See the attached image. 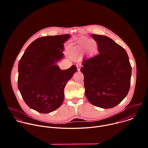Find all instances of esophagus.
Wrapping results in <instances>:
<instances>
[{"label": "esophagus", "instance_id": "34e87169", "mask_svg": "<svg viewBox=\"0 0 148 148\" xmlns=\"http://www.w3.org/2000/svg\"><path fill=\"white\" fill-rule=\"evenodd\" d=\"M81 64H77V70L78 71H79L80 70V69H81Z\"/></svg>", "mask_w": 148, "mask_h": 148}]
</instances>
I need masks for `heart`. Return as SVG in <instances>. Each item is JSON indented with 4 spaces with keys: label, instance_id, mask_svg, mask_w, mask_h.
<instances>
[{
    "label": "heart",
    "instance_id": "b5f03b06",
    "mask_svg": "<svg viewBox=\"0 0 148 148\" xmlns=\"http://www.w3.org/2000/svg\"><path fill=\"white\" fill-rule=\"evenodd\" d=\"M97 46V43L93 40H90L87 38H83L80 40L76 46L73 49L74 55L78 56L81 52L86 50L87 47V49L90 52L93 51Z\"/></svg>",
    "mask_w": 148,
    "mask_h": 148
}]
</instances>
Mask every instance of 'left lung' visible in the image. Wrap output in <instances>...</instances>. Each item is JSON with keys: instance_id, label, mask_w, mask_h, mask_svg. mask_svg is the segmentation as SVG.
Returning <instances> with one entry per match:
<instances>
[{"instance_id": "1", "label": "left lung", "mask_w": 148, "mask_h": 148, "mask_svg": "<svg viewBox=\"0 0 148 148\" xmlns=\"http://www.w3.org/2000/svg\"><path fill=\"white\" fill-rule=\"evenodd\" d=\"M98 45V54L83 60L86 95L98 107L111 108L127 95L132 68L127 53L110 37L91 34Z\"/></svg>"}]
</instances>
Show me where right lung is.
Here are the masks:
<instances>
[{
  "mask_svg": "<svg viewBox=\"0 0 148 148\" xmlns=\"http://www.w3.org/2000/svg\"><path fill=\"white\" fill-rule=\"evenodd\" d=\"M69 34L40 37L28 46L18 65V88L28 106L42 114L53 112L64 101V87L77 71L75 66L60 70Z\"/></svg>",
  "mask_w": 148,
  "mask_h": 148,
  "instance_id": "1",
  "label": "right lung"
}]
</instances>
